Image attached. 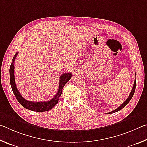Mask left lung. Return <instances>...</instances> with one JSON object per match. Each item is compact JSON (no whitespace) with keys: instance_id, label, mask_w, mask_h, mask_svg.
<instances>
[{"instance_id":"obj_1","label":"left lung","mask_w":147,"mask_h":147,"mask_svg":"<svg viewBox=\"0 0 147 147\" xmlns=\"http://www.w3.org/2000/svg\"><path fill=\"white\" fill-rule=\"evenodd\" d=\"M136 80L135 79V81H134V86H133V88H132V89H131V91L130 92V94H129V96L128 97V98L126 99V100L124 102L121 104V105L118 107L117 108L115 109V110L113 111H110V112L108 113V114H111V113H113L115 112H117V111H118L119 110H121V109H123L124 106H125L126 105H127V104L130 101V100L131 99V98H132V96L134 95V93H135V90H136Z\"/></svg>"}]
</instances>
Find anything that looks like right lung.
Segmentation results:
<instances>
[{
  "instance_id": "right-lung-1",
  "label": "right lung",
  "mask_w": 147,
  "mask_h": 147,
  "mask_svg": "<svg viewBox=\"0 0 147 147\" xmlns=\"http://www.w3.org/2000/svg\"><path fill=\"white\" fill-rule=\"evenodd\" d=\"M18 53H16L13 57L12 63L9 67V78H10V84L12 89V91L13 92V94L16 96L17 100H18L19 102L23 106L24 108L26 109H30V110L38 111V112H42V111H46L51 109L55 106L57 103L58 102L59 97L60 96L62 93V89L64 86L68 82L69 80L71 79L72 74L71 73H63L62 74L60 78H59V88L57 93L55 94L54 97L51 99V100L46 101V102H32L27 100L24 99L17 88L16 85V81H15V76H14V61L16 59V56Z\"/></svg>"
}]
</instances>
